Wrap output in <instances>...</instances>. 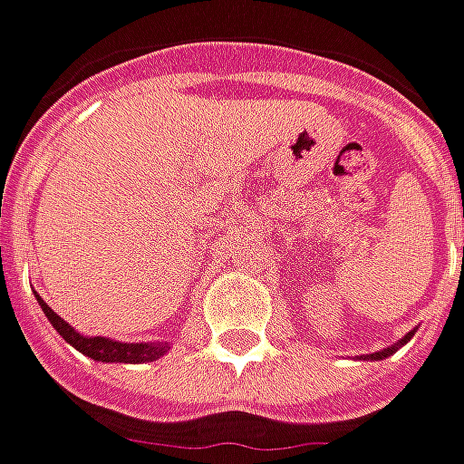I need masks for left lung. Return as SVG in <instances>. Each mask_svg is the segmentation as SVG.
Wrapping results in <instances>:
<instances>
[{
  "mask_svg": "<svg viewBox=\"0 0 464 464\" xmlns=\"http://www.w3.org/2000/svg\"><path fill=\"white\" fill-rule=\"evenodd\" d=\"M414 333H417V330H411V333H406L404 338L399 340L396 345H389V348H383V351H378V353H371V355H361V358H363V361H383V358H389V355H393V353L399 351L401 345H406L409 340L414 338Z\"/></svg>",
  "mask_w": 464,
  "mask_h": 464,
  "instance_id": "1",
  "label": "left lung"
}]
</instances>
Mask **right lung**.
<instances>
[{
	"instance_id": "add662e5",
	"label": "right lung",
	"mask_w": 464,
	"mask_h": 464,
	"mask_svg": "<svg viewBox=\"0 0 464 464\" xmlns=\"http://www.w3.org/2000/svg\"><path fill=\"white\" fill-rule=\"evenodd\" d=\"M40 307L45 312V317L50 324L60 333V338L65 343H71L75 351H81L93 361L101 363H152L157 358H162L165 353H169V343L167 340H154V343H119L111 338H101V335H81L73 324H68L58 312L50 310L47 302L40 295H34Z\"/></svg>"
}]
</instances>
